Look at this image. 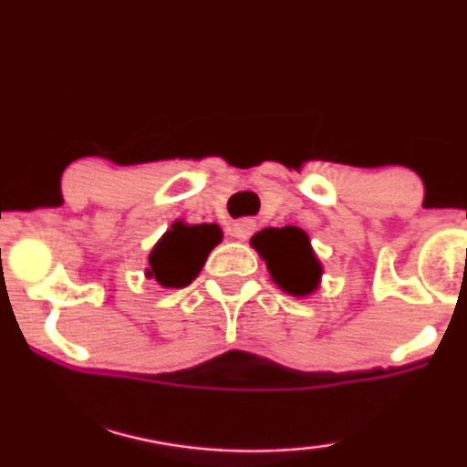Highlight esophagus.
<instances>
[{
  "label": "esophagus",
  "mask_w": 467,
  "mask_h": 467,
  "mask_svg": "<svg viewBox=\"0 0 467 467\" xmlns=\"http://www.w3.org/2000/svg\"><path fill=\"white\" fill-rule=\"evenodd\" d=\"M234 238H238V240H248L253 235V232H255V221H251V219H240V221H235L234 223Z\"/></svg>",
  "instance_id": "1"
}]
</instances>
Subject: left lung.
I'll list each match as a JSON object with an SVG mask.
<instances>
[{
    "instance_id": "8db88e82",
    "label": "left lung",
    "mask_w": 467,
    "mask_h": 467,
    "mask_svg": "<svg viewBox=\"0 0 467 467\" xmlns=\"http://www.w3.org/2000/svg\"><path fill=\"white\" fill-rule=\"evenodd\" d=\"M251 246L268 265L276 287L296 298L315 294L322 283L324 265L315 255L311 240L300 227H268L251 238Z\"/></svg>"
}]
</instances>
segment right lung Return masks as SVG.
<instances>
[{"label": "right lung", "mask_w": 467, "mask_h": 467, "mask_svg": "<svg viewBox=\"0 0 467 467\" xmlns=\"http://www.w3.org/2000/svg\"><path fill=\"white\" fill-rule=\"evenodd\" d=\"M223 240V232L214 223L189 225L175 221L148 255L145 276L167 289L191 285L202 272L210 251Z\"/></svg>", "instance_id": "1"}]
</instances>
